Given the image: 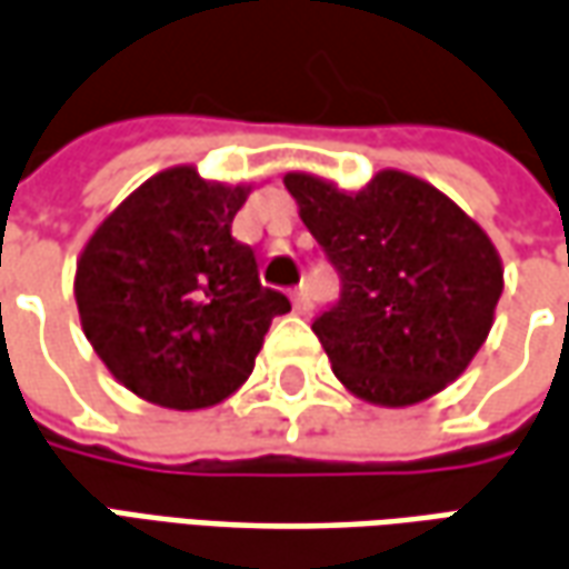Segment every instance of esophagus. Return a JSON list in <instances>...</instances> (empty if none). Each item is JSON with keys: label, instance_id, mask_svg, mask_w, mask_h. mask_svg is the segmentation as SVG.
<instances>
[{"label": "esophagus", "instance_id": "34e87169", "mask_svg": "<svg viewBox=\"0 0 569 569\" xmlns=\"http://www.w3.org/2000/svg\"><path fill=\"white\" fill-rule=\"evenodd\" d=\"M291 297H293V307H297V312H309V309H312V297H309L307 284H300Z\"/></svg>", "mask_w": 569, "mask_h": 569}]
</instances>
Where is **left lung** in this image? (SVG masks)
Listing matches in <instances>:
<instances>
[{"label": "left lung", "mask_w": 569, "mask_h": 569, "mask_svg": "<svg viewBox=\"0 0 569 569\" xmlns=\"http://www.w3.org/2000/svg\"><path fill=\"white\" fill-rule=\"evenodd\" d=\"M284 186L340 278L337 303L312 322L337 378L375 406H411L456 381L501 297L487 232L399 170L359 194L307 172H288Z\"/></svg>", "instance_id": "8db88e82"}]
</instances>
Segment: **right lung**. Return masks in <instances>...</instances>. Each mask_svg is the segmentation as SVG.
I'll list each match as a JSON object with an SVG mask.
<instances>
[{
	"label": "right lung",
	"instance_id": "1",
	"mask_svg": "<svg viewBox=\"0 0 569 569\" xmlns=\"http://www.w3.org/2000/svg\"><path fill=\"white\" fill-rule=\"evenodd\" d=\"M247 188L191 167L151 176L89 238L77 262L82 331L111 375L167 409H207L234 393L276 316L253 247L232 234Z\"/></svg>",
	"mask_w": 569,
	"mask_h": 569
}]
</instances>
